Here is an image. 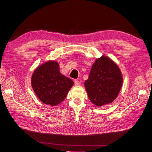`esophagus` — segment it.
Wrapping results in <instances>:
<instances>
[{
    "label": "esophagus",
    "mask_w": 152,
    "mask_h": 152,
    "mask_svg": "<svg viewBox=\"0 0 152 152\" xmlns=\"http://www.w3.org/2000/svg\"><path fill=\"white\" fill-rule=\"evenodd\" d=\"M74 84H75L76 86H80V82L77 80H74Z\"/></svg>",
    "instance_id": "esophagus-1"
}]
</instances>
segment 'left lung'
<instances>
[{"label": "left lung", "instance_id": "8db88e82", "mask_svg": "<svg viewBox=\"0 0 152 152\" xmlns=\"http://www.w3.org/2000/svg\"><path fill=\"white\" fill-rule=\"evenodd\" d=\"M123 77L119 67L106 56L95 61L84 86L89 99L98 107L109 104L121 88Z\"/></svg>", "mask_w": 152, "mask_h": 152}]
</instances>
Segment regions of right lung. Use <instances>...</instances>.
Here are the masks:
<instances>
[{"instance_id":"1","label":"right lung","mask_w":152,"mask_h":152,"mask_svg":"<svg viewBox=\"0 0 152 152\" xmlns=\"http://www.w3.org/2000/svg\"><path fill=\"white\" fill-rule=\"evenodd\" d=\"M74 82L60 72L57 61H48L37 67L31 78V85L42 102L56 106L63 101Z\"/></svg>"}]
</instances>
